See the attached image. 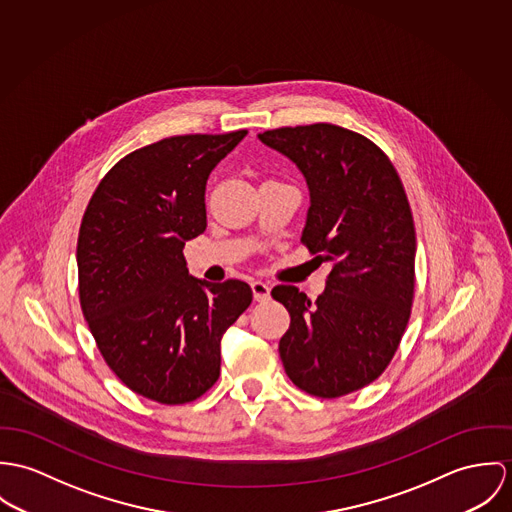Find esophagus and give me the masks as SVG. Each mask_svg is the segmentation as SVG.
<instances>
[{
  "label": "esophagus",
  "mask_w": 512,
  "mask_h": 512,
  "mask_svg": "<svg viewBox=\"0 0 512 512\" xmlns=\"http://www.w3.org/2000/svg\"><path fill=\"white\" fill-rule=\"evenodd\" d=\"M251 290H253V298H255L257 302H265V300H269V296H271L269 284L261 283V281H253V283H251Z\"/></svg>",
  "instance_id": "1"
}]
</instances>
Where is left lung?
I'll use <instances>...</instances> for the list:
<instances>
[{
  "label": "left lung",
  "mask_w": 512,
  "mask_h": 512,
  "mask_svg": "<svg viewBox=\"0 0 512 512\" xmlns=\"http://www.w3.org/2000/svg\"><path fill=\"white\" fill-rule=\"evenodd\" d=\"M259 139L304 174L302 243L332 265L316 302L292 284L271 290L290 314L284 371L308 395H349L387 369L410 318L416 233L404 186L373 141L340 125L279 127Z\"/></svg>",
  "instance_id": "8db88e82"
}]
</instances>
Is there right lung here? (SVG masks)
Segmentation results:
<instances>
[{
	"mask_svg": "<svg viewBox=\"0 0 512 512\" xmlns=\"http://www.w3.org/2000/svg\"><path fill=\"white\" fill-rule=\"evenodd\" d=\"M247 135H176L125 155L92 194L78 233L80 306L119 381L184 404L220 377V341L251 286L188 275L184 243L206 229V182Z\"/></svg>",
	"mask_w": 512,
	"mask_h": 512,
	"instance_id": "add662e5",
	"label": "right lung"
}]
</instances>
